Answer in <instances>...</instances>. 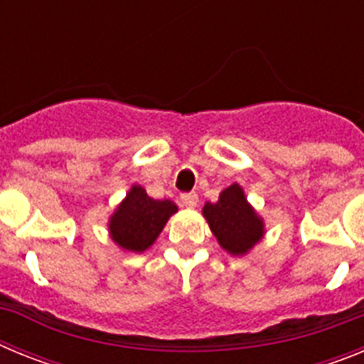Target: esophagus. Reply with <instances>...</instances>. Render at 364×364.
<instances>
[{
    "label": "esophagus",
    "mask_w": 364,
    "mask_h": 364,
    "mask_svg": "<svg viewBox=\"0 0 364 364\" xmlns=\"http://www.w3.org/2000/svg\"><path fill=\"white\" fill-rule=\"evenodd\" d=\"M180 200H182V204H184L186 208H195L198 202V197L197 193H182V195H180Z\"/></svg>",
    "instance_id": "1"
}]
</instances>
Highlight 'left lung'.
<instances>
[{
    "instance_id": "left-lung-1",
    "label": "left lung",
    "mask_w": 364,
    "mask_h": 364,
    "mask_svg": "<svg viewBox=\"0 0 364 364\" xmlns=\"http://www.w3.org/2000/svg\"><path fill=\"white\" fill-rule=\"evenodd\" d=\"M202 213L218 244L231 255H246L264 237V220L246 200L239 184L224 189L215 204L205 202Z\"/></svg>"
}]
</instances>
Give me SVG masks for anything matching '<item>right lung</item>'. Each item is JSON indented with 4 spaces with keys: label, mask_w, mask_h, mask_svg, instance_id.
Masks as SVG:
<instances>
[{
    "label": "right lung",
    "mask_w": 364,
    "mask_h": 364,
    "mask_svg": "<svg viewBox=\"0 0 364 364\" xmlns=\"http://www.w3.org/2000/svg\"><path fill=\"white\" fill-rule=\"evenodd\" d=\"M176 210L175 202L154 200L142 186H133L109 218L111 239L127 252H146Z\"/></svg>",
    "instance_id": "1"
}]
</instances>
